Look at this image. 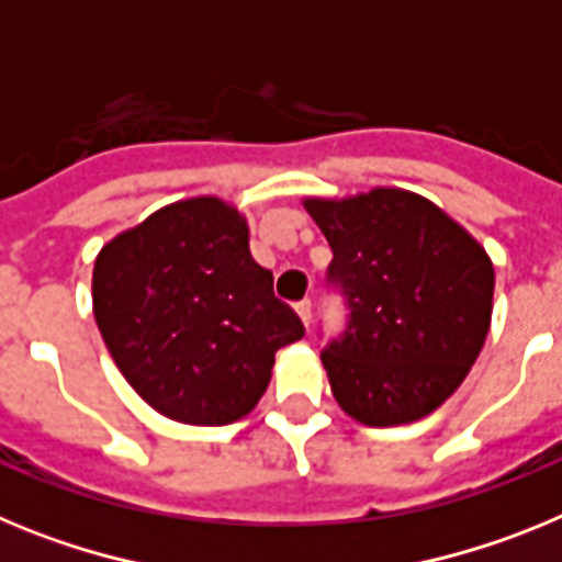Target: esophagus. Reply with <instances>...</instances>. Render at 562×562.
Instances as JSON below:
<instances>
[{
  "label": "esophagus",
  "mask_w": 562,
  "mask_h": 562,
  "mask_svg": "<svg viewBox=\"0 0 562 562\" xmlns=\"http://www.w3.org/2000/svg\"><path fill=\"white\" fill-rule=\"evenodd\" d=\"M295 312H297V317H301V324L310 326V321H312V301H310V297H304V301L295 306Z\"/></svg>",
  "instance_id": "obj_1"
}]
</instances>
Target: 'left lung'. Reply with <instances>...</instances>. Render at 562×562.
<instances>
[{
  "mask_svg": "<svg viewBox=\"0 0 562 562\" xmlns=\"http://www.w3.org/2000/svg\"><path fill=\"white\" fill-rule=\"evenodd\" d=\"M304 207L329 241V281L351 310L321 355L337 405L369 428L434 414L484 349L493 258L439 205L402 188L306 196Z\"/></svg>",
  "mask_w": 562,
  "mask_h": 562,
  "instance_id": "obj_1",
  "label": "left lung"
}]
</instances>
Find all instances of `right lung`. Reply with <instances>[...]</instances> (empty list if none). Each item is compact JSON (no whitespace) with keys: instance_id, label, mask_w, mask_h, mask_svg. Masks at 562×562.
Segmentation results:
<instances>
[{"instance_id":"add662e5","label":"right lung","mask_w":562,"mask_h":562,"mask_svg":"<svg viewBox=\"0 0 562 562\" xmlns=\"http://www.w3.org/2000/svg\"><path fill=\"white\" fill-rule=\"evenodd\" d=\"M92 312L114 366L182 425H231L258 405L276 351L304 326L250 256L236 205L191 196L101 247Z\"/></svg>"}]
</instances>
